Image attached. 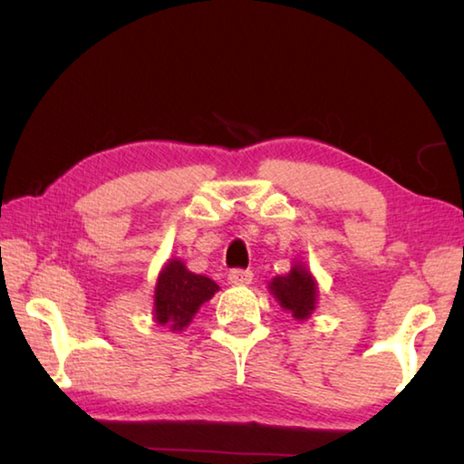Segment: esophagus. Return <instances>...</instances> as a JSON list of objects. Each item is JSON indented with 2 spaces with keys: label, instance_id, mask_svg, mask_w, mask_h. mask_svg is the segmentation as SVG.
<instances>
[{
  "label": "esophagus",
  "instance_id": "obj_1",
  "mask_svg": "<svg viewBox=\"0 0 464 464\" xmlns=\"http://www.w3.org/2000/svg\"><path fill=\"white\" fill-rule=\"evenodd\" d=\"M251 280H254V274H251V270L237 268V270H231L229 272V282H231V285H249Z\"/></svg>",
  "mask_w": 464,
  "mask_h": 464
}]
</instances>
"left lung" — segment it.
I'll list each match as a JSON object with an SVG mask.
<instances>
[{
    "instance_id": "left-lung-1",
    "label": "left lung",
    "mask_w": 464,
    "mask_h": 464,
    "mask_svg": "<svg viewBox=\"0 0 464 464\" xmlns=\"http://www.w3.org/2000/svg\"><path fill=\"white\" fill-rule=\"evenodd\" d=\"M315 280H313L309 270L301 264H295L293 270L285 274V276H276L270 282V290L274 296L296 319H307L311 311L315 309Z\"/></svg>"
}]
</instances>
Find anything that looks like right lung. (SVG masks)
I'll return each instance as SVG.
<instances>
[{"mask_svg":"<svg viewBox=\"0 0 464 464\" xmlns=\"http://www.w3.org/2000/svg\"><path fill=\"white\" fill-rule=\"evenodd\" d=\"M218 290L213 282L200 274H192L178 260H171L160 274L155 288V319L157 324L182 329L190 324L194 313L204 301Z\"/></svg>","mask_w":464,"mask_h":464,"instance_id":"right-lung-1","label":"right lung"}]
</instances>
